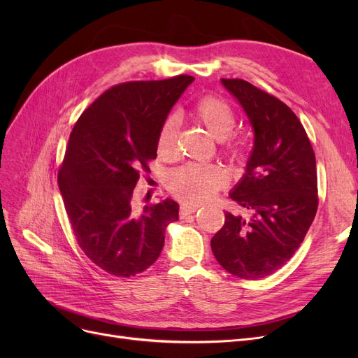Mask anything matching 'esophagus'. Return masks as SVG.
I'll use <instances>...</instances> for the list:
<instances>
[{
    "mask_svg": "<svg viewBox=\"0 0 358 358\" xmlns=\"http://www.w3.org/2000/svg\"><path fill=\"white\" fill-rule=\"evenodd\" d=\"M199 209V206H188V204H182L180 206V218H185L187 215H191Z\"/></svg>",
    "mask_w": 358,
    "mask_h": 358,
    "instance_id": "1",
    "label": "esophagus"
}]
</instances>
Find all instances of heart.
I'll use <instances>...</instances> for the list:
<instances>
[{"mask_svg": "<svg viewBox=\"0 0 358 358\" xmlns=\"http://www.w3.org/2000/svg\"><path fill=\"white\" fill-rule=\"evenodd\" d=\"M194 116L197 121L208 129V131L218 140H224L230 136L236 124L234 112L229 103H225L216 96H203L196 104ZM178 134H179V119L178 116H169L162 124L157 152L161 158H173L178 154ZM245 145L234 142L229 145V152L233 158H241ZM227 182V175L221 166L216 164H187L175 170L169 176V191L187 204H200L208 201L215 196V192L221 189Z\"/></svg>", "mask_w": 358, "mask_h": 358, "instance_id": "heart-1", "label": "heart"}]
</instances>
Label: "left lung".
<instances>
[{"label":"left lung","mask_w":358,"mask_h":358,"mask_svg":"<svg viewBox=\"0 0 358 358\" xmlns=\"http://www.w3.org/2000/svg\"><path fill=\"white\" fill-rule=\"evenodd\" d=\"M254 129V148L230 197L248 216L225 212L212 252L242 279L275 273L301 245L318 208L317 161L305 128L287 104L242 79H221Z\"/></svg>","instance_id":"8db88e82"}]
</instances>
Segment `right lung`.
<instances>
[{
	"mask_svg": "<svg viewBox=\"0 0 358 358\" xmlns=\"http://www.w3.org/2000/svg\"><path fill=\"white\" fill-rule=\"evenodd\" d=\"M191 76L127 82L101 94L76 122L58 185L71 230L85 255L119 278L142 273L164 246L170 222L179 220L171 199L133 208L140 170L157 158L159 129L191 85Z\"/></svg>",
	"mask_w": 358,
	"mask_h": 358,
	"instance_id": "add662e5",
	"label": "right lung"
}]
</instances>
